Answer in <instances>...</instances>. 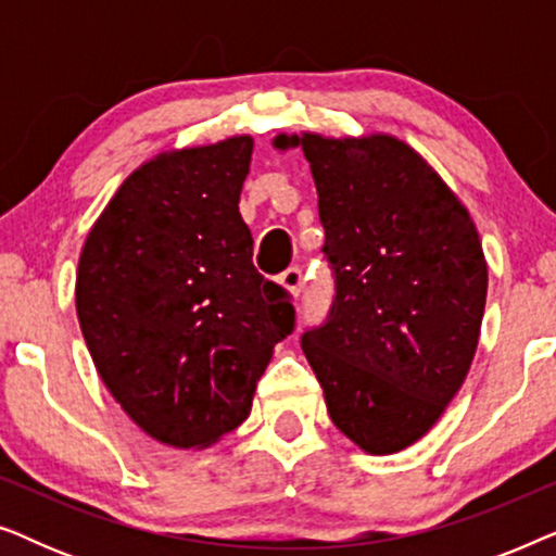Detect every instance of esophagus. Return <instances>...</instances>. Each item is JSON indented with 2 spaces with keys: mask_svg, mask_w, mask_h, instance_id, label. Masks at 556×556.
Instances as JSON below:
<instances>
[{
  "mask_svg": "<svg viewBox=\"0 0 556 556\" xmlns=\"http://www.w3.org/2000/svg\"><path fill=\"white\" fill-rule=\"evenodd\" d=\"M278 283L283 286V288H288V291H291L293 295H299L301 288H303V270L299 268V265H291V268L280 273Z\"/></svg>",
  "mask_w": 556,
  "mask_h": 556,
  "instance_id": "obj_1",
  "label": "esophagus"
}]
</instances>
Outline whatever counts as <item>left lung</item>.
<instances>
[{
	"label": "left lung",
	"mask_w": 556,
	"mask_h": 556,
	"mask_svg": "<svg viewBox=\"0 0 556 556\" xmlns=\"http://www.w3.org/2000/svg\"><path fill=\"white\" fill-rule=\"evenodd\" d=\"M306 154L333 276L303 354L337 428L367 453L420 440L473 362L489 288L476 225L420 154L392 136H278Z\"/></svg>",
	"instance_id": "1"
}]
</instances>
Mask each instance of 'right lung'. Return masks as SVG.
<instances>
[{
    "label": "right lung",
    "instance_id": "right-lung-1",
    "mask_svg": "<svg viewBox=\"0 0 556 556\" xmlns=\"http://www.w3.org/2000/svg\"><path fill=\"white\" fill-rule=\"evenodd\" d=\"M253 139L156 156L124 181L83 245L80 331L126 415L174 447H204L250 415L291 293L253 265L238 202Z\"/></svg>",
    "mask_w": 556,
    "mask_h": 556
}]
</instances>
